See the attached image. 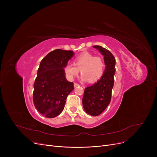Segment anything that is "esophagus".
<instances>
[{
    "label": "esophagus",
    "instance_id": "1",
    "mask_svg": "<svg viewBox=\"0 0 157 157\" xmlns=\"http://www.w3.org/2000/svg\"><path fill=\"white\" fill-rule=\"evenodd\" d=\"M79 86V85L78 83H74V87H77V86Z\"/></svg>",
    "mask_w": 157,
    "mask_h": 157
}]
</instances>
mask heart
Masks as SVG:
<instances>
[{"instance_id":"b5f03b06","label":"heart","mask_w":157,"mask_h":157,"mask_svg":"<svg viewBox=\"0 0 157 157\" xmlns=\"http://www.w3.org/2000/svg\"><path fill=\"white\" fill-rule=\"evenodd\" d=\"M105 69V63L101 56H95L94 54L85 52L76 56L73 63H68L64 67V72L67 78L73 80L77 76L79 71L81 79L90 83L99 80L104 75Z\"/></svg>"}]
</instances>
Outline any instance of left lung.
Masks as SVG:
<instances>
[{
	"instance_id": "left-lung-1",
	"label": "left lung",
	"mask_w": 157,
	"mask_h": 157,
	"mask_svg": "<svg viewBox=\"0 0 157 157\" xmlns=\"http://www.w3.org/2000/svg\"><path fill=\"white\" fill-rule=\"evenodd\" d=\"M104 56L105 69L103 76L94 85L85 89L83 105L85 111L91 116L100 115L111 102L116 60L108 49L101 46H94Z\"/></svg>"
}]
</instances>
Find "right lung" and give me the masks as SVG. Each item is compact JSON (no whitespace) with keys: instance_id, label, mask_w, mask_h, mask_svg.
Returning <instances> with one entry per match:
<instances>
[{"instance_id":"1","label":"right lung","mask_w":157,"mask_h":157,"mask_svg":"<svg viewBox=\"0 0 157 157\" xmlns=\"http://www.w3.org/2000/svg\"><path fill=\"white\" fill-rule=\"evenodd\" d=\"M73 55L72 51L57 49L40 63L33 102L37 111L46 118H55L62 112L68 95L74 90V83L66 79L63 69Z\"/></svg>"}]
</instances>
